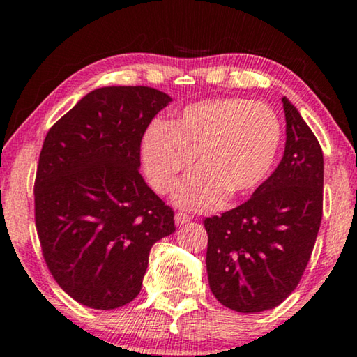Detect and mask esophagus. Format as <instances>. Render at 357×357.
<instances>
[{"instance_id": "34e87169", "label": "esophagus", "mask_w": 357, "mask_h": 357, "mask_svg": "<svg viewBox=\"0 0 357 357\" xmlns=\"http://www.w3.org/2000/svg\"><path fill=\"white\" fill-rule=\"evenodd\" d=\"M190 221H192V216H188V214L185 213L175 214V224H177V226H183V224H187Z\"/></svg>"}]
</instances>
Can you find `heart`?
Listing matches in <instances>:
<instances>
[{"instance_id": "b5f03b06", "label": "heart", "mask_w": 357, "mask_h": 357, "mask_svg": "<svg viewBox=\"0 0 357 357\" xmlns=\"http://www.w3.org/2000/svg\"><path fill=\"white\" fill-rule=\"evenodd\" d=\"M282 128L276 112L238 97L190 104L169 121L146 128L139 155L154 192L167 195L193 164L174 199L178 206L204 211L224 198L252 195L271 174L281 149Z\"/></svg>"}]
</instances>
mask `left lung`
<instances>
[{
    "label": "left lung",
    "instance_id": "8db88e82",
    "mask_svg": "<svg viewBox=\"0 0 357 357\" xmlns=\"http://www.w3.org/2000/svg\"><path fill=\"white\" fill-rule=\"evenodd\" d=\"M286 148L252 198L203 221L209 287L227 309H275L299 284L324 213V153L294 105L282 97Z\"/></svg>",
    "mask_w": 357,
    "mask_h": 357
}]
</instances>
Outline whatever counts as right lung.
<instances>
[{"instance_id":"add662e5","label":"right lung","mask_w":357,"mask_h":357,"mask_svg":"<svg viewBox=\"0 0 357 357\" xmlns=\"http://www.w3.org/2000/svg\"><path fill=\"white\" fill-rule=\"evenodd\" d=\"M172 100L146 86L100 87L48 130L38 158L36 227L58 286L91 309L139 294L151 247L174 211L139 174V144Z\"/></svg>"}]
</instances>
